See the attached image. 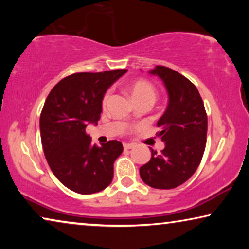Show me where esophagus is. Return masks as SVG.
Instances as JSON below:
<instances>
[{
    "mask_svg": "<svg viewBox=\"0 0 249 249\" xmlns=\"http://www.w3.org/2000/svg\"><path fill=\"white\" fill-rule=\"evenodd\" d=\"M124 149H131V148H134V145H132V144H124Z\"/></svg>",
    "mask_w": 249,
    "mask_h": 249,
    "instance_id": "obj_1",
    "label": "esophagus"
}]
</instances>
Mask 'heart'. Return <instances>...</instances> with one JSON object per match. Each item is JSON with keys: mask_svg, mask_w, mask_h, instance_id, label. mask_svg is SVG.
Returning a JSON list of instances; mask_svg holds the SVG:
<instances>
[{"mask_svg": "<svg viewBox=\"0 0 249 249\" xmlns=\"http://www.w3.org/2000/svg\"><path fill=\"white\" fill-rule=\"evenodd\" d=\"M129 90H130V94L132 98L135 100V102H142V101L154 102L156 100V96H158L156 88L153 86L149 81L145 79H138V80L132 81V83L129 85ZM108 98H110V91H107V93L104 94L103 100H102V104L103 105L107 104Z\"/></svg>", "mask_w": 249, "mask_h": 249, "instance_id": "heart-1", "label": "heart"}]
</instances>
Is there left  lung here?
Here are the masks:
<instances>
[{"instance_id":"obj_1","label":"left lung","mask_w":249,"mask_h":249,"mask_svg":"<svg viewBox=\"0 0 249 249\" xmlns=\"http://www.w3.org/2000/svg\"><path fill=\"white\" fill-rule=\"evenodd\" d=\"M149 73L161 78L168 90L169 104L160 120L158 137L165 147L141 166L139 175L146 185L172 189L186 182L198 168L206 146L207 115L195 85L185 76L163 66Z\"/></svg>"}]
</instances>
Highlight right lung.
Here are the masks:
<instances>
[{
    "mask_svg": "<svg viewBox=\"0 0 249 249\" xmlns=\"http://www.w3.org/2000/svg\"><path fill=\"white\" fill-rule=\"evenodd\" d=\"M127 72H79L50 91L39 119L44 154L54 176L74 193H98L113 179V163L124 151L118 141L94 145L86 127L97 124L107 88Z\"/></svg>",
    "mask_w": 249,
    "mask_h": 249,
    "instance_id": "add662e5",
    "label": "right lung"
}]
</instances>
